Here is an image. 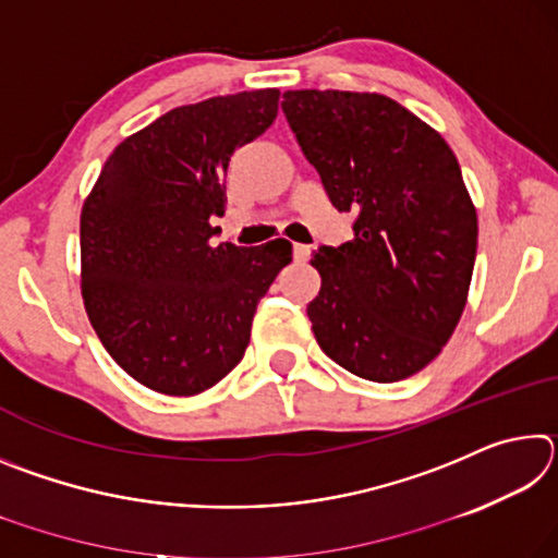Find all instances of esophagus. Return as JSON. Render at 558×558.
Instances as JSON below:
<instances>
[{
  "mask_svg": "<svg viewBox=\"0 0 558 558\" xmlns=\"http://www.w3.org/2000/svg\"><path fill=\"white\" fill-rule=\"evenodd\" d=\"M292 256H295V260H307L310 258V245H302V243H295L292 245Z\"/></svg>",
  "mask_w": 558,
  "mask_h": 558,
  "instance_id": "34e87169",
  "label": "esophagus"
}]
</instances>
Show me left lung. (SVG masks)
I'll return each instance as SVG.
<instances>
[{"label":"left lung","mask_w":558,"mask_h":558,"mask_svg":"<svg viewBox=\"0 0 558 558\" xmlns=\"http://www.w3.org/2000/svg\"><path fill=\"white\" fill-rule=\"evenodd\" d=\"M282 112L354 239L319 245L307 317L323 352L391 384L440 354L465 310L477 214L440 132L379 93L288 90Z\"/></svg>","instance_id":"8db88e82"}]
</instances>
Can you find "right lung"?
<instances>
[{
    "label": "right lung",
    "mask_w": 558,
    "mask_h": 558,
    "mask_svg": "<svg viewBox=\"0 0 558 558\" xmlns=\"http://www.w3.org/2000/svg\"><path fill=\"white\" fill-rule=\"evenodd\" d=\"M280 90H243L165 112L112 149L81 211V292L102 347L167 396L219 384L253 315L292 260L286 239L211 245L239 147L278 116Z\"/></svg>",
    "instance_id": "obj_1"
}]
</instances>
